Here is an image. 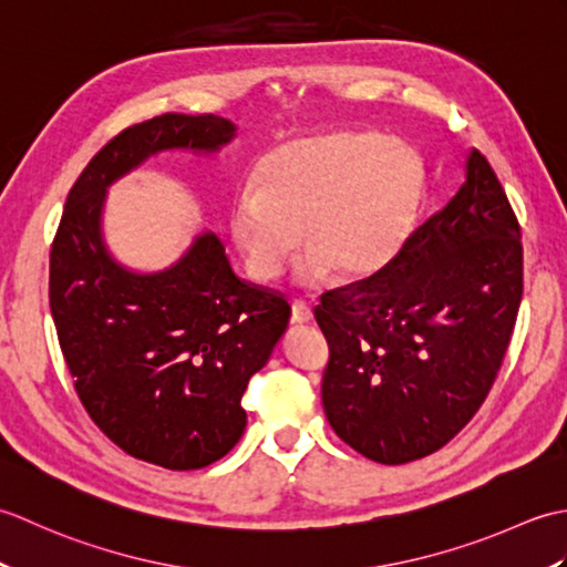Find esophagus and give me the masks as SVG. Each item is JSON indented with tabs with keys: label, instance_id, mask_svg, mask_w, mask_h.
I'll return each instance as SVG.
<instances>
[{
	"label": "esophagus",
	"instance_id": "1",
	"mask_svg": "<svg viewBox=\"0 0 567 567\" xmlns=\"http://www.w3.org/2000/svg\"><path fill=\"white\" fill-rule=\"evenodd\" d=\"M311 319H315V315H311V307L307 302H302V299L292 302V323H309Z\"/></svg>",
	"mask_w": 567,
	"mask_h": 567
}]
</instances>
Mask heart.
I'll return each instance as SVG.
<instances>
[{
  "mask_svg": "<svg viewBox=\"0 0 567 567\" xmlns=\"http://www.w3.org/2000/svg\"><path fill=\"white\" fill-rule=\"evenodd\" d=\"M421 183L416 151L378 131L299 136L262 155L228 221L260 282L282 275L299 240L309 250L307 280H327L333 270L363 280L406 244Z\"/></svg>",
  "mask_w": 567,
  "mask_h": 567,
  "instance_id": "heart-1",
  "label": "heart"
}]
</instances>
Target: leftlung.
Returning <instances> with one entry per match:
<instances>
[{
	"label": "left lung",
	"instance_id": "1",
	"mask_svg": "<svg viewBox=\"0 0 567 567\" xmlns=\"http://www.w3.org/2000/svg\"><path fill=\"white\" fill-rule=\"evenodd\" d=\"M522 295L519 219L473 151L457 195L388 268L321 295V402L339 439L382 465L443 449L495 384Z\"/></svg>",
	"mask_w": 567,
	"mask_h": 567
}]
</instances>
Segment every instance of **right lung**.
<instances>
[{"instance_id":"obj_1","label":"right lung","mask_w":567,"mask_h":567,"mask_svg":"<svg viewBox=\"0 0 567 567\" xmlns=\"http://www.w3.org/2000/svg\"><path fill=\"white\" fill-rule=\"evenodd\" d=\"M234 124L163 114L106 141L72 185L51 246L48 302L72 384L124 453L167 470L219 461L246 429L248 380L290 321L282 292L234 275L204 234L171 270L134 275L106 256L104 189L167 148L216 151Z\"/></svg>"}]
</instances>
